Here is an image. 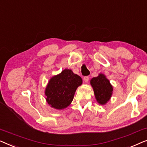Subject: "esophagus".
Segmentation results:
<instances>
[{"label":"esophagus","mask_w":147,"mask_h":147,"mask_svg":"<svg viewBox=\"0 0 147 147\" xmlns=\"http://www.w3.org/2000/svg\"><path fill=\"white\" fill-rule=\"evenodd\" d=\"M89 80H90V76H85V77H84V81H85V82H88L89 81Z\"/></svg>","instance_id":"34e87169"}]
</instances>
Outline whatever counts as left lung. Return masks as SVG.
<instances>
[{
	"instance_id": "8db88e82",
	"label": "left lung",
	"mask_w": 147,
	"mask_h": 147,
	"mask_svg": "<svg viewBox=\"0 0 147 147\" xmlns=\"http://www.w3.org/2000/svg\"><path fill=\"white\" fill-rule=\"evenodd\" d=\"M94 88L96 100L100 104H105L112 96V86L105 76L100 74L98 77L92 78L90 81Z\"/></svg>"
}]
</instances>
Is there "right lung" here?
<instances>
[{
    "label": "right lung",
    "mask_w": 147,
    "mask_h": 147,
    "mask_svg": "<svg viewBox=\"0 0 147 147\" xmlns=\"http://www.w3.org/2000/svg\"><path fill=\"white\" fill-rule=\"evenodd\" d=\"M82 84L79 76L71 69H64L50 80L45 90L47 102L52 108L63 109L71 104L78 86Z\"/></svg>",
    "instance_id": "obj_1"
}]
</instances>
